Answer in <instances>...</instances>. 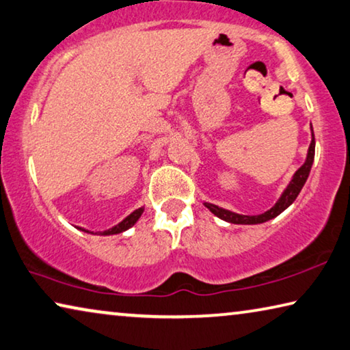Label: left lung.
<instances>
[{
	"mask_svg": "<svg viewBox=\"0 0 350 350\" xmlns=\"http://www.w3.org/2000/svg\"><path fill=\"white\" fill-rule=\"evenodd\" d=\"M313 160H314V134H313V138H312V143H310L308 155H307V160H305V163L296 171V174L293 176L290 185L286 187L284 195L280 196V199L275 202L274 207L269 208L268 212H265L262 215H254V216L238 215V213L229 212V210H224V208L218 207V205H213V204H208V202H205L204 205L213 215H216L221 219L227 221V223H234V224H260V223H265V221H269V219L275 218L277 215H280L286 207H290V205L295 202V199L297 198L299 193H301L304 184L308 179V174H310V170H312Z\"/></svg>",
	"mask_w": 350,
	"mask_h": 350,
	"instance_id": "left-lung-1",
	"label": "left lung"
}]
</instances>
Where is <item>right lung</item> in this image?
I'll return each mask as SVG.
<instances>
[{
    "label": "right lung",
    "instance_id": "1",
    "mask_svg": "<svg viewBox=\"0 0 350 350\" xmlns=\"http://www.w3.org/2000/svg\"><path fill=\"white\" fill-rule=\"evenodd\" d=\"M143 210H145V208H143V207L137 208L135 212H132L129 216H127V218H124L123 221H121L120 224H116L115 227H112V229H109V230L103 232L101 235H113V234H121V232L127 230V229H129V227H132V226H134V224L137 223V219L140 218V216H142ZM82 230H84V229H82ZM85 232H88V230H85Z\"/></svg>",
    "mask_w": 350,
    "mask_h": 350
}]
</instances>
